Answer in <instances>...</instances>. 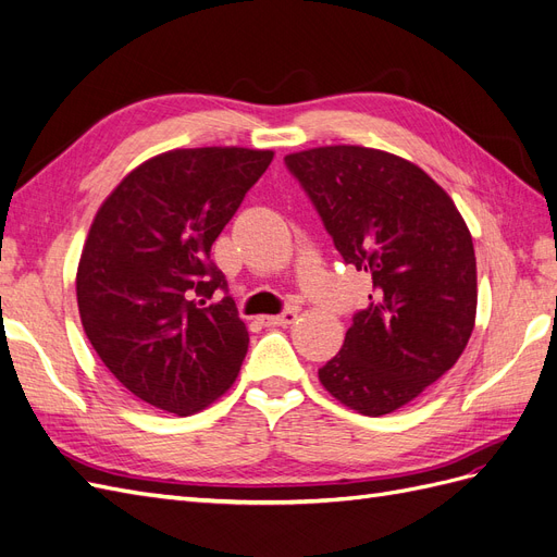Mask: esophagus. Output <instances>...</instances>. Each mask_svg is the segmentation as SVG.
Segmentation results:
<instances>
[{"instance_id":"1","label":"esophagus","mask_w":557,"mask_h":557,"mask_svg":"<svg viewBox=\"0 0 557 557\" xmlns=\"http://www.w3.org/2000/svg\"><path fill=\"white\" fill-rule=\"evenodd\" d=\"M295 318H297V311H295V309H285V311L278 313V315H264L262 323L269 325V327H285V325H293Z\"/></svg>"}]
</instances>
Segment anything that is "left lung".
Returning <instances> with one entry per match:
<instances>
[{
    "mask_svg": "<svg viewBox=\"0 0 557 557\" xmlns=\"http://www.w3.org/2000/svg\"><path fill=\"white\" fill-rule=\"evenodd\" d=\"M283 162L344 262L374 283L318 379L358 413H391L444 376L474 330L471 234L444 188L383 150L325 146Z\"/></svg>",
    "mask_w": 557,
    "mask_h": 557,
    "instance_id": "obj_1",
    "label": "left lung"
}]
</instances>
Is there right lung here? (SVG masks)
<instances>
[{
	"mask_svg": "<svg viewBox=\"0 0 557 557\" xmlns=\"http://www.w3.org/2000/svg\"><path fill=\"white\" fill-rule=\"evenodd\" d=\"M272 150L183 148L137 166L97 211L76 297L97 356L132 395L190 416L239 374L248 332L211 260Z\"/></svg>",
	"mask_w": 557,
	"mask_h": 557,
	"instance_id": "add662e5",
	"label": "right lung"
}]
</instances>
